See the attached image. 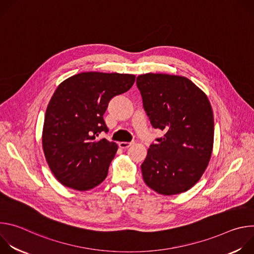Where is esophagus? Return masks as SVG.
<instances>
[{"label": "esophagus", "mask_w": 254, "mask_h": 254, "mask_svg": "<svg viewBox=\"0 0 254 254\" xmlns=\"http://www.w3.org/2000/svg\"><path fill=\"white\" fill-rule=\"evenodd\" d=\"M131 144H132V142H128V141H120V142H119V146H120V148H122V149H127V148L130 147Z\"/></svg>", "instance_id": "1"}]
</instances>
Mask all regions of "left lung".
Returning <instances> with one entry per match:
<instances>
[{"instance_id": "obj_1", "label": "left lung", "mask_w": 254, "mask_h": 254, "mask_svg": "<svg viewBox=\"0 0 254 254\" xmlns=\"http://www.w3.org/2000/svg\"><path fill=\"white\" fill-rule=\"evenodd\" d=\"M136 85L152 126L165 132L151 144L140 166L144 183L165 196L186 192L200 180L212 155L210 101L184 76L141 74Z\"/></svg>"}]
</instances>
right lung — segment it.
I'll list each match as a JSON object with an SVG mask.
<instances>
[{
	"mask_svg": "<svg viewBox=\"0 0 254 254\" xmlns=\"http://www.w3.org/2000/svg\"><path fill=\"white\" fill-rule=\"evenodd\" d=\"M134 80L133 74L82 72L58 85L46 110L42 147L63 186L87 191L103 182L119 148L97 137L108 130L103 115L110 100L127 92Z\"/></svg>",
	"mask_w": 254,
	"mask_h": 254,
	"instance_id": "1",
	"label": "right lung"
}]
</instances>
